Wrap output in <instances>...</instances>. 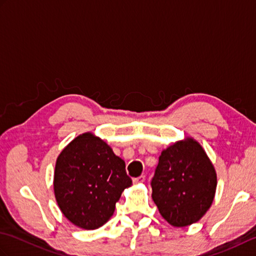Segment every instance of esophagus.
<instances>
[{"label": "esophagus", "instance_id": "34e87169", "mask_svg": "<svg viewBox=\"0 0 256 256\" xmlns=\"http://www.w3.org/2000/svg\"><path fill=\"white\" fill-rule=\"evenodd\" d=\"M145 182V176H144V175L133 179V182H134V184H142V182Z\"/></svg>", "mask_w": 256, "mask_h": 256}]
</instances>
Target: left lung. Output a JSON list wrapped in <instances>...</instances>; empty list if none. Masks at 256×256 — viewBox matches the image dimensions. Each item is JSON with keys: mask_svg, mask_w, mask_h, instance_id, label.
Here are the masks:
<instances>
[{"mask_svg": "<svg viewBox=\"0 0 256 256\" xmlns=\"http://www.w3.org/2000/svg\"><path fill=\"white\" fill-rule=\"evenodd\" d=\"M150 186L162 218L174 226H187L210 208L216 175L201 145L187 138L162 152Z\"/></svg>", "mask_w": 256, "mask_h": 256, "instance_id": "8db88e82", "label": "left lung"}]
</instances>
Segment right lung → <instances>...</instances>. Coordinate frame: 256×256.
I'll return each instance as SVG.
<instances>
[{"instance_id": "obj_1", "label": "right lung", "mask_w": 256, "mask_h": 256, "mask_svg": "<svg viewBox=\"0 0 256 256\" xmlns=\"http://www.w3.org/2000/svg\"><path fill=\"white\" fill-rule=\"evenodd\" d=\"M131 184L124 160L91 133L76 138L57 158L54 176L57 204L64 216L82 229L104 224L123 190Z\"/></svg>"}]
</instances>
